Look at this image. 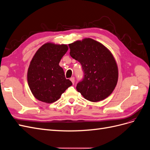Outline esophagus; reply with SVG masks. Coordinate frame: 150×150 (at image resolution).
I'll use <instances>...</instances> for the list:
<instances>
[{
	"label": "esophagus",
	"mask_w": 150,
	"mask_h": 150,
	"mask_svg": "<svg viewBox=\"0 0 150 150\" xmlns=\"http://www.w3.org/2000/svg\"><path fill=\"white\" fill-rule=\"evenodd\" d=\"M70 80H71V82L72 83V84H74V82H75V79H74V77H72V78H70Z\"/></svg>",
	"instance_id": "obj_1"
}]
</instances>
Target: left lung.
<instances>
[{
    "label": "left lung",
    "mask_w": 150,
    "mask_h": 150,
    "mask_svg": "<svg viewBox=\"0 0 150 150\" xmlns=\"http://www.w3.org/2000/svg\"><path fill=\"white\" fill-rule=\"evenodd\" d=\"M71 56L80 62L84 78L76 89L87 100L98 102L108 98L118 79L116 62L110 50L91 38L69 44Z\"/></svg>",
    "instance_id": "1"
}]
</instances>
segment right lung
<instances>
[{
	"label": "right lung",
	"mask_w": 150,
	"mask_h": 150,
	"mask_svg": "<svg viewBox=\"0 0 150 150\" xmlns=\"http://www.w3.org/2000/svg\"><path fill=\"white\" fill-rule=\"evenodd\" d=\"M68 50L66 44H44L34 54L28 71V82L34 96L38 100L52 103L72 83L65 78L59 65Z\"/></svg>",
	"instance_id": "1"
}]
</instances>
